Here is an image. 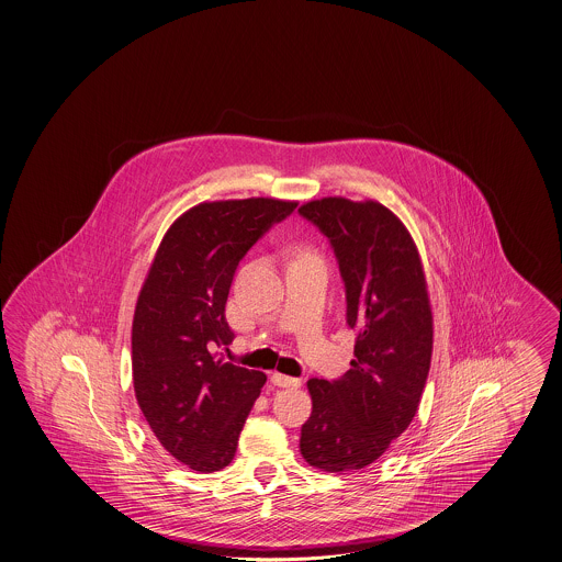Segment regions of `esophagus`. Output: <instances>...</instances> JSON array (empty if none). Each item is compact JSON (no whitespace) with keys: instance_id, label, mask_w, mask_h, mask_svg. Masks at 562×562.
I'll list each match as a JSON object with an SVG mask.
<instances>
[{"instance_id":"esophagus-1","label":"esophagus","mask_w":562,"mask_h":562,"mask_svg":"<svg viewBox=\"0 0 562 562\" xmlns=\"http://www.w3.org/2000/svg\"><path fill=\"white\" fill-rule=\"evenodd\" d=\"M271 384L279 385V387H300V385H302V380H297V378H289L285 373L273 371V373H271Z\"/></svg>"}]
</instances>
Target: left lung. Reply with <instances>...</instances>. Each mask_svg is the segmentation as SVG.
I'll return each instance as SVG.
<instances>
[{
    "instance_id": "1",
    "label": "left lung",
    "mask_w": 562,
    "mask_h": 562,
    "mask_svg": "<svg viewBox=\"0 0 562 562\" xmlns=\"http://www.w3.org/2000/svg\"><path fill=\"white\" fill-rule=\"evenodd\" d=\"M300 213L321 227L347 288V322L359 330L351 369L307 382L312 415L300 451L324 472L373 464L417 415L434 353V312L417 244L378 201L324 196Z\"/></svg>"
}]
</instances>
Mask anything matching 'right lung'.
<instances>
[{
    "mask_svg": "<svg viewBox=\"0 0 562 562\" xmlns=\"http://www.w3.org/2000/svg\"><path fill=\"white\" fill-rule=\"evenodd\" d=\"M295 207L271 196L199 203L166 229L145 274L131 328L135 398L161 448L194 472L234 460L267 382L213 349L234 338L225 302L238 262Z\"/></svg>",
    "mask_w": 562,
    "mask_h": 562,
    "instance_id": "right-lung-1",
    "label": "right lung"
}]
</instances>
